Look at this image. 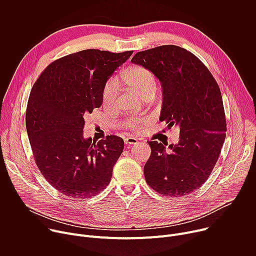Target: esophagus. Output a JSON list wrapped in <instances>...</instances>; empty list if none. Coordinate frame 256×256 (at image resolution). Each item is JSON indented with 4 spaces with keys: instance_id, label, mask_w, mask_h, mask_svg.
<instances>
[{
    "instance_id": "1",
    "label": "esophagus",
    "mask_w": 256,
    "mask_h": 256,
    "mask_svg": "<svg viewBox=\"0 0 256 256\" xmlns=\"http://www.w3.org/2000/svg\"><path fill=\"white\" fill-rule=\"evenodd\" d=\"M124 142L126 144H134L138 142V140L136 138H134V136H128V138H124Z\"/></svg>"
}]
</instances>
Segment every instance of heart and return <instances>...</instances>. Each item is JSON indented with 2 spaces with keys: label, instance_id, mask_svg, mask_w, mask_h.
I'll list each match as a JSON object with an SVG mask.
<instances>
[{
  "label": "heart",
  "instance_id": "heart-1",
  "mask_svg": "<svg viewBox=\"0 0 256 256\" xmlns=\"http://www.w3.org/2000/svg\"><path fill=\"white\" fill-rule=\"evenodd\" d=\"M122 78L124 81L134 88L142 96L150 92H155L157 89V82L153 72L140 66H134L124 70ZM118 80L116 77H110L103 85L102 88V102L105 106L112 105L118 95ZM151 118H128L124 122L126 128L132 130H140L146 124H148Z\"/></svg>",
  "mask_w": 256,
  "mask_h": 256
}]
</instances>
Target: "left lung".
Returning <instances> with one entry per match:
<instances>
[{
  "mask_svg": "<svg viewBox=\"0 0 256 256\" xmlns=\"http://www.w3.org/2000/svg\"><path fill=\"white\" fill-rule=\"evenodd\" d=\"M132 62L149 68L163 92L160 120L180 128L171 153L149 142L150 159L144 167L147 184L166 196H182L200 188L212 173L226 138L222 94L208 68L194 54L177 46L138 52Z\"/></svg>",
  "mask_w": 256,
  "mask_h": 256,
  "instance_id": "1",
  "label": "left lung"
}]
</instances>
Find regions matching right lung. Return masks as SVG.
I'll return each mask as SVG.
<instances>
[{
  "instance_id": "obj_1",
  "label": "right lung",
  "mask_w": 256,
  "mask_h": 256,
  "mask_svg": "<svg viewBox=\"0 0 256 256\" xmlns=\"http://www.w3.org/2000/svg\"><path fill=\"white\" fill-rule=\"evenodd\" d=\"M132 50H85L52 62L34 83L26 130L36 165L58 192L72 198L96 196L110 182L124 140L85 138L86 118L102 104V88Z\"/></svg>"
}]
</instances>
